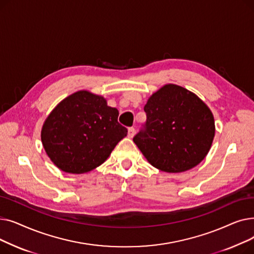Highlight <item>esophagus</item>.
<instances>
[{"label": "esophagus", "instance_id": "1", "mask_svg": "<svg viewBox=\"0 0 254 254\" xmlns=\"http://www.w3.org/2000/svg\"><path fill=\"white\" fill-rule=\"evenodd\" d=\"M135 132H136V129L134 127H129L128 130H127V137L132 138L135 136Z\"/></svg>", "mask_w": 254, "mask_h": 254}]
</instances>
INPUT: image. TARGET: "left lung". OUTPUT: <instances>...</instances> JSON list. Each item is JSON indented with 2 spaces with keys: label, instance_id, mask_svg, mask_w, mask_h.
I'll return each instance as SVG.
<instances>
[{
  "label": "left lung",
  "instance_id": "obj_1",
  "mask_svg": "<svg viewBox=\"0 0 254 254\" xmlns=\"http://www.w3.org/2000/svg\"><path fill=\"white\" fill-rule=\"evenodd\" d=\"M145 128L134 137L145 158L167 173H181L197 166L208 154L215 135L214 117L195 93L166 84L144 106Z\"/></svg>",
  "mask_w": 254,
  "mask_h": 254
}]
</instances>
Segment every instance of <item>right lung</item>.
<instances>
[{"label":"right lung","instance_id":"obj_1","mask_svg":"<svg viewBox=\"0 0 254 254\" xmlns=\"http://www.w3.org/2000/svg\"><path fill=\"white\" fill-rule=\"evenodd\" d=\"M118 110L104 97L76 91L60 102L41 129L43 147L60 170L83 174L101 166L127 129L117 122Z\"/></svg>","mask_w":254,"mask_h":254}]
</instances>
